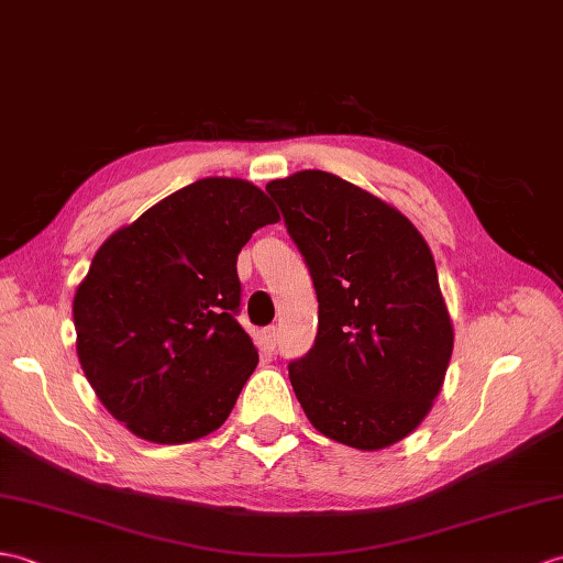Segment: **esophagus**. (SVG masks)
Masks as SVG:
<instances>
[{
	"label": "esophagus",
	"instance_id": "1",
	"mask_svg": "<svg viewBox=\"0 0 563 563\" xmlns=\"http://www.w3.org/2000/svg\"><path fill=\"white\" fill-rule=\"evenodd\" d=\"M278 329H276V325H268V329L264 331V343H266V347L268 350H276L278 347Z\"/></svg>",
	"mask_w": 563,
	"mask_h": 563
}]
</instances>
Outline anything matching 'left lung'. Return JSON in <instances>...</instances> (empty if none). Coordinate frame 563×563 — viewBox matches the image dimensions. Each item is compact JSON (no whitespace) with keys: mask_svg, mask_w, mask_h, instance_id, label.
Masks as SVG:
<instances>
[{"mask_svg":"<svg viewBox=\"0 0 563 563\" xmlns=\"http://www.w3.org/2000/svg\"><path fill=\"white\" fill-rule=\"evenodd\" d=\"M266 191L319 299L317 341L287 367L299 405L345 446L398 443L431 410L453 352L434 256L394 206L323 169Z\"/></svg>","mask_w":563,"mask_h":563,"instance_id":"1","label":"left lung"}]
</instances>
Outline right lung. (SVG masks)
Listing matches in <instances>:
<instances>
[{"label": "right lung", "instance_id": "1", "mask_svg": "<svg viewBox=\"0 0 563 563\" xmlns=\"http://www.w3.org/2000/svg\"><path fill=\"white\" fill-rule=\"evenodd\" d=\"M246 179L206 177L110 234L76 287L88 384L136 437L187 443L228 420L258 364L238 323V254L278 222Z\"/></svg>", "mask_w": 563, "mask_h": 563}]
</instances>
